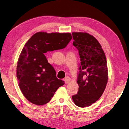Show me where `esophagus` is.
I'll use <instances>...</instances> for the list:
<instances>
[{
  "mask_svg": "<svg viewBox=\"0 0 129 129\" xmlns=\"http://www.w3.org/2000/svg\"><path fill=\"white\" fill-rule=\"evenodd\" d=\"M64 82H65V83L68 84V83H69L70 82V78L69 77H65V78H64Z\"/></svg>",
  "mask_w": 129,
  "mask_h": 129,
  "instance_id": "obj_1",
  "label": "esophagus"
}]
</instances>
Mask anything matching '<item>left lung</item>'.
Wrapping results in <instances>:
<instances>
[{
	"mask_svg": "<svg viewBox=\"0 0 129 129\" xmlns=\"http://www.w3.org/2000/svg\"><path fill=\"white\" fill-rule=\"evenodd\" d=\"M72 36L80 58L79 90L72 99L77 106L85 107L95 103L105 91L108 80L107 60L101 45L92 35L73 32Z\"/></svg>",
	"mask_w": 129,
	"mask_h": 129,
	"instance_id": "left-lung-1",
	"label": "left lung"
}]
</instances>
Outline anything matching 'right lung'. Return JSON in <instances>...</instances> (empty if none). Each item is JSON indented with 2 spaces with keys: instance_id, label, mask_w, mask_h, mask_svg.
Returning <instances> with one entry per match:
<instances>
[{
  "instance_id": "1",
  "label": "right lung",
  "mask_w": 129,
  "mask_h": 129,
  "mask_svg": "<svg viewBox=\"0 0 129 129\" xmlns=\"http://www.w3.org/2000/svg\"><path fill=\"white\" fill-rule=\"evenodd\" d=\"M71 39L69 33L40 31L26 42L17 61L16 75L23 94L31 103L45 105L64 85V81L56 77L45 53L65 48Z\"/></svg>"
}]
</instances>
